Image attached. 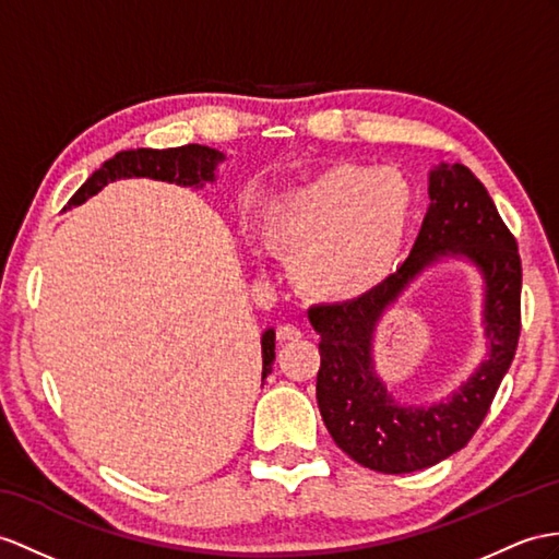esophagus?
<instances>
[{
  "label": "esophagus",
  "mask_w": 559,
  "mask_h": 559,
  "mask_svg": "<svg viewBox=\"0 0 559 559\" xmlns=\"http://www.w3.org/2000/svg\"><path fill=\"white\" fill-rule=\"evenodd\" d=\"M275 334H277V342H298V338H301V330L294 324H280Z\"/></svg>",
  "instance_id": "obj_1"
}]
</instances>
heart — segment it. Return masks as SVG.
<instances>
[{
  "mask_svg": "<svg viewBox=\"0 0 559 559\" xmlns=\"http://www.w3.org/2000/svg\"><path fill=\"white\" fill-rule=\"evenodd\" d=\"M413 221V189L393 168L336 166L296 189L272 215L294 277L322 301L370 294L396 267Z\"/></svg>",
  "mask_w": 559,
  "mask_h": 559,
  "instance_id": "1",
  "label": "heart"
}]
</instances>
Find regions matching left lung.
<instances>
[{"mask_svg": "<svg viewBox=\"0 0 559 559\" xmlns=\"http://www.w3.org/2000/svg\"><path fill=\"white\" fill-rule=\"evenodd\" d=\"M429 211L407 261L377 289L346 304L308 310L320 334L318 407L334 443L358 465L405 474L437 465L481 427L522 330V261L493 199L462 163L429 175ZM465 254L487 280L485 321L492 353L445 404L403 408L371 372V332L386 305L441 254Z\"/></svg>", "mask_w": 559, "mask_h": 559, "instance_id": "left-lung-1", "label": "left lung"}]
</instances>
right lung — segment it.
<instances>
[{
    "mask_svg": "<svg viewBox=\"0 0 559 559\" xmlns=\"http://www.w3.org/2000/svg\"><path fill=\"white\" fill-rule=\"evenodd\" d=\"M223 158L225 156L221 152L201 144L175 148H128V152H118L114 158H108L99 170H94L90 180L68 201V206L83 203L120 177H154V180L182 187H203V182H213V170ZM261 346L265 379L272 372V360H275V332L267 330L261 338Z\"/></svg>",
    "mask_w": 559,
    "mask_h": 559,
    "instance_id": "obj_1",
    "label": "right lung"
}]
</instances>
